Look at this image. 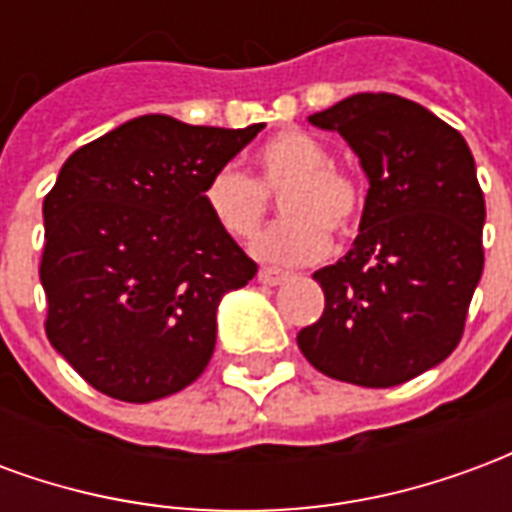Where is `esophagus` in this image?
<instances>
[{"label":"esophagus","mask_w":512,"mask_h":512,"mask_svg":"<svg viewBox=\"0 0 512 512\" xmlns=\"http://www.w3.org/2000/svg\"><path fill=\"white\" fill-rule=\"evenodd\" d=\"M257 279H260L263 285H282V282L288 279V274H285V271H279V268H260Z\"/></svg>","instance_id":"esophagus-1"}]
</instances>
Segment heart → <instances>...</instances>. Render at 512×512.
<instances>
[{
    "mask_svg": "<svg viewBox=\"0 0 512 512\" xmlns=\"http://www.w3.org/2000/svg\"><path fill=\"white\" fill-rule=\"evenodd\" d=\"M288 222L274 227L255 244L257 257L279 266L315 263L329 249V235H348L362 213L365 189L351 169L334 164L329 147L304 131H282L255 153V178L241 169H216L205 183L202 202L224 233L249 244L255 241L271 202Z\"/></svg>",
    "mask_w": 512,
    "mask_h": 512,
    "instance_id": "obj_1",
    "label": "heart"
}]
</instances>
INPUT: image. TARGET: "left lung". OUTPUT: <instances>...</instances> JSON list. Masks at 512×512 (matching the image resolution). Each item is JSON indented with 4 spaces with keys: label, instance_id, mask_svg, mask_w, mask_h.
<instances>
[{
    "label": "left lung",
    "instance_id": "8db88e82",
    "mask_svg": "<svg viewBox=\"0 0 512 512\" xmlns=\"http://www.w3.org/2000/svg\"><path fill=\"white\" fill-rule=\"evenodd\" d=\"M343 136L370 180L351 252L315 271L323 315L296 337L323 376L406 384L461 343L483 274L485 200L472 150L425 106L359 93L310 115Z\"/></svg>",
    "mask_w": 512,
    "mask_h": 512
}]
</instances>
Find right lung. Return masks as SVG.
I'll list each match as a JSON object with an SVG mask.
<instances>
[{
	"label": "right lung",
	"mask_w": 512,
	"mask_h": 512,
	"mask_svg": "<svg viewBox=\"0 0 512 512\" xmlns=\"http://www.w3.org/2000/svg\"><path fill=\"white\" fill-rule=\"evenodd\" d=\"M145 115L82 145L43 200L46 337L98 392L150 403L189 386L216 345V307L257 263L202 202L257 136Z\"/></svg>",
	"instance_id": "right-lung-1"
}]
</instances>
